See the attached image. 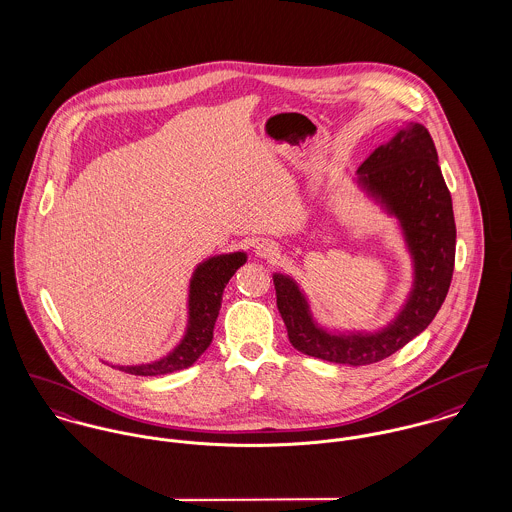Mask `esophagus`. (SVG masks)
Instances as JSON below:
<instances>
[{
    "mask_svg": "<svg viewBox=\"0 0 512 512\" xmlns=\"http://www.w3.org/2000/svg\"><path fill=\"white\" fill-rule=\"evenodd\" d=\"M280 250H278V244L272 242V240H262L258 246H256V254L262 256V258H272L276 256Z\"/></svg>",
    "mask_w": 512,
    "mask_h": 512,
    "instance_id": "34e87169",
    "label": "esophagus"
}]
</instances>
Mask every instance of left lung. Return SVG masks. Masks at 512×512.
I'll list each match as a JSON object with an SVG mask.
<instances>
[{
  "instance_id": "left-lung-1",
  "label": "left lung",
  "mask_w": 512,
  "mask_h": 512,
  "mask_svg": "<svg viewBox=\"0 0 512 512\" xmlns=\"http://www.w3.org/2000/svg\"><path fill=\"white\" fill-rule=\"evenodd\" d=\"M361 181L402 220L416 262V288L400 317L376 335L337 337L321 331L290 278L274 276L276 301L297 351L337 365L378 363L436 317L455 266V219L438 151L422 124H410L388 144L374 149L359 167Z\"/></svg>"
}]
</instances>
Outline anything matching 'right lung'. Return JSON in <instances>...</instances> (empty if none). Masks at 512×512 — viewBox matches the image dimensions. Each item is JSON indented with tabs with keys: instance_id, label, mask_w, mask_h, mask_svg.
Returning a JSON list of instances; mask_svg holds the SVG:
<instances>
[{
	"instance_id": "right-lung-1",
	"label": "right lung",
	"mask_w": 512,
	"mask_h": 512,
	"mask_svg": "<svg viewBox=\"0 0 512 512\" xmlns=\"http://www.w3.org/2000/svg\"><path fill=\"white\" fill-rule=\"evenodd\" d=\"M246 262L244 252H234L226 256H217L201 264L191 282V321L185 339L181 345L167 355L165 359L140 366H118L128 374L138 376H157L175 372L181 368L193 365L211 345L215 321L219 317L220 303H222V290L226 288L228 280L234 272Z\"/></svg>"
}]
</instances>
